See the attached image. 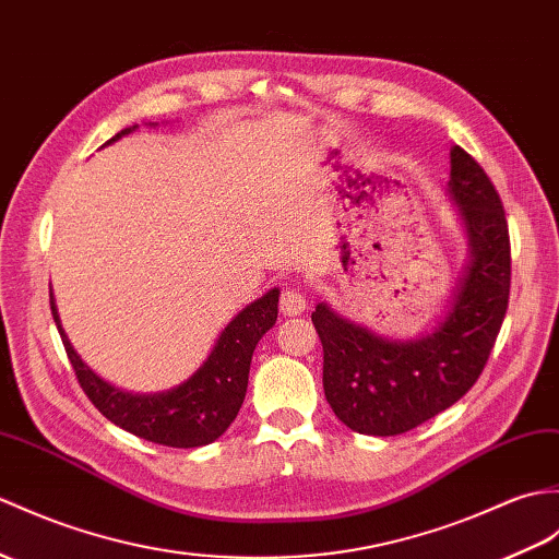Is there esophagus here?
I'll list each match as a JSON object with an SVG mask.
<instances>
[{
    "label": "esophagus",
    "mask_w": 559,
    "mask_h": 559,
    "mask_svg": "<svg viewBox=\"0 0 559 559\" xmlns=\"http://www.w3.org/2000/svg\"><path fill=\"white\" fill-rule=\"evenodd\" d=\"M281 311L285 317H297L302 314L307 302H305V293L300 288H285L281 293Z\"/></svg>",
    "instance_id": "esophagus-1"
}]
</instances>
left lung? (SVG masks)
<instances>
[{
    "mask_svg": "<svg viewBox=\"0 0 559 559\" xmlns=\"http://www.w3.org/2000/svg\"><path fill=\"white\" fill-rule=\"evenodd\" d=\"M450 194L469 230L472 264L445 321L421 341L391 343L326 305L311 314L323 347V393L367 436L412 431L452 407L481 376L510 302V228L500 194L469 152L452 147Z\"/></svg>",
    "mask_w": 559,
    "mask_h": 559,
    "instance_id": "1",
    "label": "left lung"
}]
</instances>
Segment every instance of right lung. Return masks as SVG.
I'll list each match as a JSON object with an SVG mask.
<instances>
[{
  "label": "right lung",
  "mask_w": 559,
  "mask_h": 559,
  "mask_svg": "<svg viewBox=\"0 0 559 559\" xmlns=\"http://www.w3.org/2000/svg\"><path fill=\"white\" fill-rule=\"evenodd\" d=\"M126 133H131V128L116 133L109 142ZM49 305L75 379L104 417L121 426L123 431L150 440V443L168 448H200L214 443L238 417L245 393H248L254 347L278 317V290H269L257 302L245 307L218 335L204 365L186 383L162 395H131L102 381L83 365V359L75 355V349L63 335L55 300Z\"/></svg>",
  "instance_id": "right-lung-1"
}]
</instances>
